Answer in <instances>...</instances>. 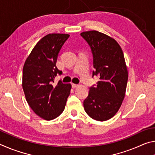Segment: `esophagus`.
I'll list each match as a JSON object with an SVG mask.
<instances>
[{
    "label": "esophagus",
    "instance_id": "1",
    "mask_svg": "<svg viewBox=\"0 0 155 155\" xmlns=\"http://www.w3.org/2000/svg\"><path fill=\"white\" fill-rule=\"evenodd\" d=\"M72 87H77L78 86V85H77V84H74V83H72Z\"/></svg>",
    "mask_w": 155,
    "mask_h": 155
}]
</instances>
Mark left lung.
<instances>
[{
  "label": "left lung",
  "instance_id": "1",
  "mask_svg": "<svg viewBox=\"0 0 155 155\" xmlns=\"http://www.w3.org/2000/svg\"><path fill=\"white\" fill-rule=\"evenodd\" d=\"M81 35L93 55L92 77H99L96 86L90 87L84 109L92 119L106 121L114 116L124 98L128 71L124 54L118 43L105 34L90 31Z\"/></svg>",
  "mask_w": 155,
  "mask_h": 155
}]
</instances>
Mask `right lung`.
Masks as SVG:
<instances>
[{"label": "right lung", "instance_id": "1", "mask_svg": "<svg viewBox=\"0 0 155 155\" xmlns=\"http://www.w3.org/2000/svg\"><path fill=\"white\" fill-rule=\"evenodd\" d=\"M68 34H48L37 43L23 67L22 88L28 105L41 118L51 120L64 111L71 90V84L59 81L53 84L54 77L62 71L56 62Z\"/></svg>", "mask_w": 155, "mask_h": 155}]
</instances>
